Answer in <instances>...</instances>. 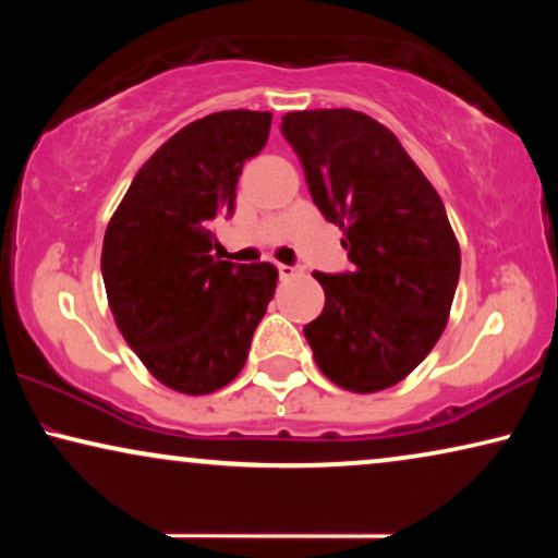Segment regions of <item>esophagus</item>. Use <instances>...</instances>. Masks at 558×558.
I'll use <instances>...</instances> for the list:
<instances>
[{
  "label": "esophagus",
  "mask_w": 558,
  "mask_h": 558,
  "mask_svg": "<svg viewBox=\"0 0 558 558\" xmlns=\"http://www.w3.org/2000/svg\"><path fill=\"white\" fill-rule=\"evenodd\" d=\"M277 271H279L281 279H292L296 274L294 266H287V264H277Z\"/></svg>",
  "instance_id": "obj_1"
}]
</instances>
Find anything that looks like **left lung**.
<instances>
[{
	"label": "left lung",
	"mask_w": 558,
	"mask_h": 558,
	"mask_svg": "<svg viewBox=\"0 0 558 558\" xmlns=\"http://www.w3.org/2000/svg\"><path fill=\"white\" fill-rule=\"evenodd\" d=\"M281 134L319 213L342 228L353 264L312 274L325 307L304 325V338L332 384L384 391L429 355L447 327L460 246L445 203L401 142L361 111H292Z\"/></svg>",
	"instance_id": "8db88e82"
}]
</instances>
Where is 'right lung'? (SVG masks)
I'll return each instance as SVG.
<instances>
[{"instance_id":"obj_1","label":"right lung","mask_w":558,"mask_h":558,"mask_svg":"<svg viewBox=\"0 0 558 558\" xmlns=\"http://www.w3.org/2000/svg\"><path fill=\"white\" fill-rule=\"evenodd\" d=\"M269 111H218L167 140L136 172L104 235L101 274L121 335L159 384L213 393L239 376L277 269L210 256L213 223L233 216L246 159Z\"/></svg>"}]
</instances>
